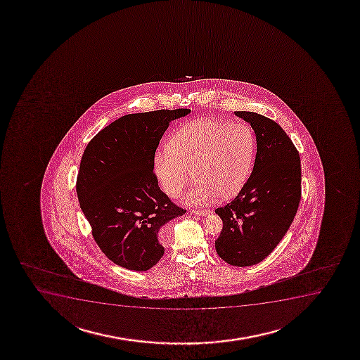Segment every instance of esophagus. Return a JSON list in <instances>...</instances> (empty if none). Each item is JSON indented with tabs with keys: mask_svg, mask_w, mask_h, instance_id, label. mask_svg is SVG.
<instances>
[{
	"mask_svg": "<svg viewBox=\"0 0 360 360\" xmlns=\"http://www.w3.org/2000/svg\"><path fill=\"white\" fill-rule=\"evenodd\" d=\"M194 214H198V216H207L211 213V210H194Z\"/></svg>",
	"mask_w": 360,
	"mask_h": 360,
	"instance_id": "obj_1",
	"label": "esophagus"
}]
</instances>
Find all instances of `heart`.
<instances>
[{
    "mask_svg": "<svg viewBox=\"0 0 360 360\" xmlns=\"http://www.w3.org/2000/svg\"><path fill=\"white\" fill-rule=\"evenodd\" d=\"M255 137L245 124L200 120L174 134L167 148L158 152L154 169L171 198L182 194L191 178L186 201L202 205L217 196L228 200L241 191L255 159Z\"/></svg>",
    "mask_w": 360,
    "mask_h": 360,
    "instance_id": "obj_1",
    "label": "heart"
}]
</instances>
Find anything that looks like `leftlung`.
Here are the masks:
<instances>
[{
    "label": "left lung",
    "instance_id": "left-lung-1",
    "mask_svg": "<svg viewBox=\"0 0 360 360\" xmlns=\"http://www.w3.org/2000/svg\"><path fill=\"white\" fill-rule=\"evenodd\" d=\"M257 139V155L248 181L236 198L217 208L223 230L217 238L220 258L233 266H252L275 250L294 220L301 199L299 152L278 124L238 110Z\"/></svg>",
    "mask_w": 360,
    "mask_h": 360
}]
</instances>
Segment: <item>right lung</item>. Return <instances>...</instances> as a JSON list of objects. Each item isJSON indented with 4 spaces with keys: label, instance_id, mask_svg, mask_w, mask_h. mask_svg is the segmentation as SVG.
<instances>
[{
    "label": "right lung",
    "instance_id": "obj_1",
    "mask_svg": "<svg viewBox=\"0 0 360 360\" xmlns=\"http://www.w3.org/2000/svg\"><path fill=\"white\" fill-rule=\"evenodd\" d=\"M191 110L127 115L102 129L82 157L76 191L94 240L127 270L147 271L164 255L166 225L183 216L158 186L154 155L172 120Z\"/></svg>",
    "mask_w": 360,
    "mask_h": 360
}]
</instances>
